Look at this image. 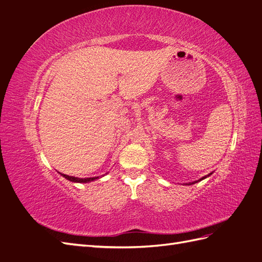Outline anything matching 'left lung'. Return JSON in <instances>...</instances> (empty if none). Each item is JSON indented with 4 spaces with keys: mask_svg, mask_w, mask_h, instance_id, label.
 <instances>
[{
    "mask_svg": "<svg viewBox=\"0 0 262 262\" xmlns=\"http://www.w3.org/2000/svg\"><path fill=\"white\" fill-rule=\"evenodd\" d=\"M212 175V172H210L209 173V175H207V176H204V177H202V178H200V179H198V180H195V181H192V182H188V184H185L186 186L187 185H193V184H195V182H199V181H201V180H203V179H205V178H207V177H209V176H211Z\"/></svg>",
    "mask_w": 262,
    "mask_h": 262,
    "instance_id": "obj_1",
    "label": "left lung"
}]
</instances>
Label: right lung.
Returning <instances> with one entry per match:
<instances>
[{
    "label": "right lung",
    "instance_id": "1",
    "mask_svg": "<svg viewBox=\"0 0 262 262\" xmlns=\"http://www.w3.org/2000/svg\"><path fill=\"white\" fill-rule=\"evenodd\" d=\"M60 175L62 177H64L66 179L70 180V181L80 182V184H86V182H91V181H94V180H96V179L99 178V176H97V177H90V178H78V177H74V176H68V175H64V173H61V172H60ZM102 176H104V175H102Z\"/></svg>",
    "mask_w": 262,
    "mask_h": 262
}]
</instances>
